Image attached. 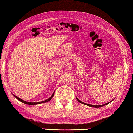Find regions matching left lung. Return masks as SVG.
Returning a JSON list of instances; mask_svg holds the SVG:
<instances>
[{"label":"left lung","mask_w":133,"mask_h":133,"mask_svg":"<svg viewBox=\"0 0 133 133\" xmlns=\"http://www.w3.org/2000/svg\"><path fill=\"white\" fill-rule=\"evenodd\" d=\"M77 98V101H78L79 103H82V104H84V105H87V106H89V107H95V108H100V107H103V106H105L106 105H108V103H110V102H108V103H105V104H104V105H90V104H87V103H84V102H81V101H79V100L78 99V98L77 97H76Z\"/></svg>","instance_id":"obj_1"}]
</instances>
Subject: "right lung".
<instances>
[{"label":"right lung","mask_w":133,"mask_h":133,"mask_svg":"<svg viewBox=\"0 0 133 133\" xmlns=\"http://www.w3.org/2000/svg\"><path fill=\"white\" fill-rule=\"evenodd\" d=\"M54 93L55 92H54V93H53V95H52V96H51L49 98V99H48L47 100H46V101H42V102H26L25 101H23V100H22L20 99V98H19L17 96H16L14 95V96H15V97L17 98V99L18 100V101H19L20 102H22V103H25V104H26V105H37V104H40V103H45V102H48V101H50L51 99H52V98L54 97Z\"/></svg>","instance_id":"1"}]
</instances>
